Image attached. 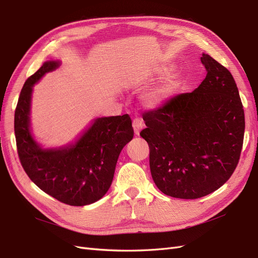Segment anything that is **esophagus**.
<instances>
[{
    "label": "esophagus",
    "mask_w": 258,
    "mask_h": 258,
    "mask_svg": "<svg viewBox=\"0 0 258 258\" xmlns=\"http://www.w3.org/2000/svg\"><path fill=\"white\" fill-rule=\"evenodd\" d=\"M133 127H134L135 134H136V135H139V133H140L141 128L144 127V122H143V120L139 119V118L134 119V121H133Z\"/></svg>",
    "instance_id": "esophagus-1"
}]
</instances>
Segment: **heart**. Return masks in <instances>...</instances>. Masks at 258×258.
Instances as JSON below:
<instances>
[{"mask_svg": "<svg viewBox=\"0 0 258 258\" xmlns=\"http://www.w3.org/2000/svg\"><path fill=\"white\" fill-rule=\"evenodd\" d=\"M174 88H176V82L173 81H166L165 84L155 87L145 96L146 104L150 107L162 104L171 96Z\"/></svg>", "mask_w": 258, "mask_h": 258, "instance_id": "heart-1", "label": "heart"}]
</instances>
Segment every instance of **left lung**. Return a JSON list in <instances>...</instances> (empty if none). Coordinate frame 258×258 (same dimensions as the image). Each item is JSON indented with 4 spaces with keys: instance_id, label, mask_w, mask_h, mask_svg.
I'll return each instance as SVG.
<instances>
[{
    "instance_id": "left-lung-1",
    "label": "left lung",
    "mask_w": 258,
    "mask_h": 258,
    "mask_svg": "<svg viewBox=\"0 0 258 258\" xmlns=\"http://www.w3.org/2000/svg\"><path fill=\"white\" fill-rule=\"evenodd\" d=\"M207 76L188 93L144 113L151 176L164 194L196 199L220 188L235 171L244 136V111L230 72L209 54Z\"/></svg>"
}]
</instances>
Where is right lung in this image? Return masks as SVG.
Returning <instances> with one entry per match:
<instances>
[{
	"label": "right lung",
	"mask_w": 258,
	"mask_h": 258,
	"mask_svg": "<svg viewBox=\"0 0 258 258\" xmlns=\"http://www.w3.org/2000/svg\"><path fill=\"white\" fill-rule=\"evenodd\" d=\"M59 62L49 61L24 82L15 110V136L22 167L45 193L70 206H86L109 189L123 147L134 137L128 114L96 119L71 148L43 150L30 133L33 85Z\"/></svg>",
	"instance_id": "1"
}]
</instances>
